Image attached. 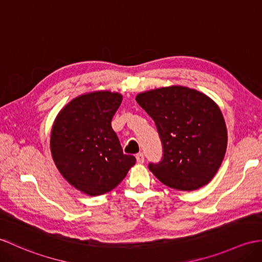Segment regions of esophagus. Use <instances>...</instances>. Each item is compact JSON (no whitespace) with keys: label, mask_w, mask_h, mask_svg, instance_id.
Segmentation results:
<instances>
[{"label":"esophagus","mask_w":262,"mask_h":262,"mask_svg":"<svg viewBox=\"0 0 262 262\" xmlns=\"http://www.w3.org/2000/svg\"><path fill=\"white\" fill-rule=\"evenodd\" d=\"M136 161L138 162V163H144V161H145V157H144V154L143 153H138V154H136Z\"/></svg>","instance_id":"esophagus-1"}]
</instances>
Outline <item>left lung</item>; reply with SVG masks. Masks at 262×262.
<instances>
[{
	"mask_svg": "<svg viewBox=\"0 0 262 262\" xmlns=\"http://www.w3.org/2000/svg\"><path fill=\"white\" fill-rule=\"evenodd\" d=\"M136 101L155 121L163 145L148 168L163 184L194 191L213 179L224 159L228 133L216 103L195 89L172 86L146 91Z\"/></svg>",
	"mask_w": 262,
	"mask_h": 262,
	"instance_id": "obj_1",
	"label": "left lung"
}]
</instances>
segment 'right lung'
I'll use <instances>...</instances> for the list:
<instances>
[{
  "label": "right lung",
  "mask_w": 262,
  "mask_h": 262,
  "mask_svg": "<svg viewBox=\"0 0 262 262\" xmlns=\"http://www.w3.org/2000/svg\"><path fill=\"white\" fill-rule=\"evenodd\" d=\"M123 97L95 91L72 99L54 120L50 147L63 178L90 196L116 187L136 159L123 153L112 119Z\"/></svg>",
  "instance_id": "obj_1"
}]
</instances>
